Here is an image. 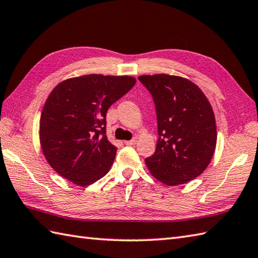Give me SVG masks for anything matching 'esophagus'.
Wrapping results in <instances>:
<instances>
[{
	"label": "esophagus",
	"instance_id": "esophagus-1",
	"mask_svg": "<svg viewBox=\"0 0 258 258\" xmlns=\"http://www.w3.org/2000/svg\"><path fill=\"white\" fill-rule=\"evenodd\" d=\"M136 143H138V139H136V138L132 139L131 141H126V142H125V144H126V145H131V146H132V145H135Z\"/></svg>",
	"mask_w": 258,
	"mask_h": 258
}]
</instances>
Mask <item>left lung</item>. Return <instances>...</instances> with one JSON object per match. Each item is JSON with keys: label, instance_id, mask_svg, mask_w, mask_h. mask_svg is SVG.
Wrapping results in <instances>:
<instances>
[{"label": "left lung", "instance_id": "1", "mask_svg": "<svg viewBox=\"0 0 258 258\" xmlns=\"http://www.w3.org/2000/svg\"><path fill=\"white\" fill-rule=\"evenodd\" d=\"M153 96L157 115L155 153L145 158L150 173L174 186L205 171L217 141L215 115L204 93L193 82L168 74L141 75Z\"/></svg>", "mask_w": 258, "mask_h": 258}]
</instances>
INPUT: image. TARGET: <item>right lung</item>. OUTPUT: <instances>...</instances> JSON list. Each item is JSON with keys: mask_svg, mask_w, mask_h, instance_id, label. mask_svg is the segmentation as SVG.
I'll list each match as a JSON object with an SVG mask.
<instances>
[{"mask_svg": "<svg viewBox=\"0 0 258 258\" xmlns=\"http://www.w3.org/2000/svg\"><path fill=\"white\" fill-rule=\"evenodd\" d=\"M135 83L133 76L89 74L54 87L40 118L41 149L54 171L83 187L107 174L117 151L106 136L107 109Z\"/></svg>", "mask_w": 258, "mask_h": 258, "instance_id": "add662e5", "label": "right lung"}]
</instances>
